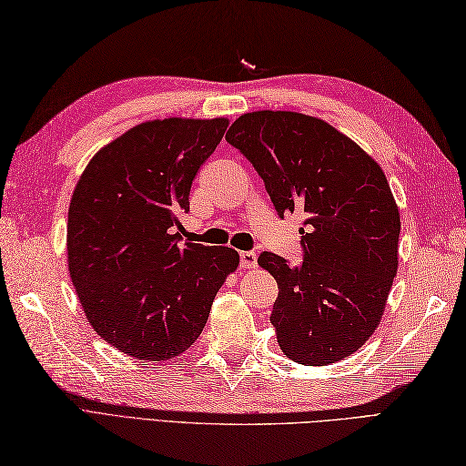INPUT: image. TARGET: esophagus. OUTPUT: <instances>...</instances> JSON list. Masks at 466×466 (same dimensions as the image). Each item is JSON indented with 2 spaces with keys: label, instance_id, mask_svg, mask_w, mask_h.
I'll return each instance as SVG.
<instances>
[{
  "label": "esophagus",
  "instance_id": "esophagus-1",
  "mask_svg": "<svg viewBox=\"0 0 466 466\" xmlns=\"http://www.w3.org/2000/svg\"><path fill=\"white\" fill-rule=\"evenodd\" d=\"M240 266L242 268H256L258 266V254L256 252H240Z\"/></svg>",
  "mask_w": 466,
  "mask_h": 466
}]
</instances>
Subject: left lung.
Segmentation results:
<instances>
[{"instance_id": "left-lung-1", "label": "left lung", "mask_w": 466, "mask_h": 466, "mask_svg": "<svg viewBox=\"0 0 466 466\" xmlns=\"http://www.w3.org/2000/svg\"><path fill=\"white\" fill-rule=\"evenodd\" d=\"M226 141L264 178L279 218L305 217L303 261L264 252L278 281L271 325L285 356L327 366L376 330L398 271L400 212L381 167L327 122L261 110L230 126Z\"/></svg>"}]
</instances>
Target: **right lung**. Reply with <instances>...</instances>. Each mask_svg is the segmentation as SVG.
Listing matches in <instances>:
<instances>
[{"label":"right lung","mask_w":466,"mask_h":466,"mask_svg":"<svg viewBox=\"0 0 466 466\" xmlns=\"http://www.w3.org/2000/svg\"><path fill=\"white\" fill-rule=\"evenodd\" d=\"M228 119H153L102 147L68 208V271L88 323L137 360H169L207 325L232 248L181 242L190 185Z\"/></svg>","instance_id":"obj_1"}]
</instances>
